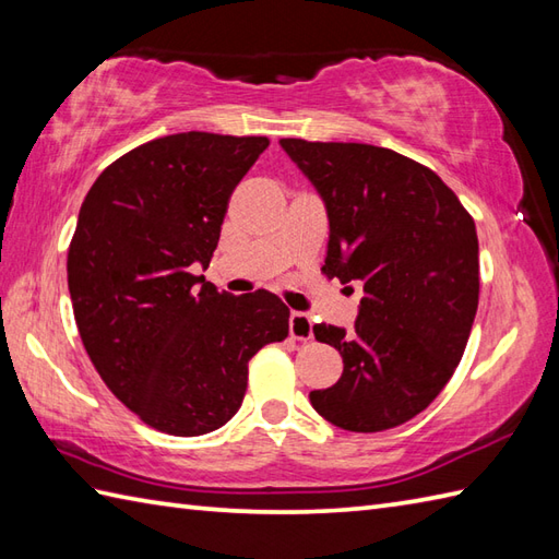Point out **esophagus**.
Masks as SVG:
<instances>
[{
	"mask_svg": "<svg viewBox=\"0 0 559 559\" xmlns=\"http://www.w3.org/2000/svg\"><path fill=\"white\" fill-rule=\"evenodd\" d=\"M290 336L298 341H310L312 338V317L305 312H293L288 319Z\"/></svg>",
	"mask_w": 559,
	"mask_h": 559,
	"instance_id": "1",
	"label": "esophagus"
}]
</instances>
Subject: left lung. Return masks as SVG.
Here are the masks:
<instances>
[{"label":"left lung","instance_id":"left-lung-1","mask_svg":"<svg viewBox=\"0 0 559 559\" xmlns=\"http://www.w3.org/2000/svg\"><path fill=\"white\" fill-rule=\"evenodd\" d=\"M278 144L324 201V273L365 290L350 331L312 329L341 353L343 374L310 403L343 430H389L430 406L466 348L480 290L476 223L430 168L391 148Z\"/></svg>","mask_w":559,"mask_h":559}]
</instances>
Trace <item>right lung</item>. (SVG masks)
<instances>
[{"label": "right lung", "mask_w": 559, "mask_h": 559, "mask_svg": "<svg viewBox=\"0 0 559 559\" xmlns=\"http://www.w3.org/2000/svg\"><path fill=\"white\" fill-rule=\"evenodd\" d=\"M266 146V136L209 132L153 139L108 165L81 204L67 278L83 348L160 432L223 427L242 406L249 358L288 336L290 310L273 293H218L194 276Z\"/></svg>", "instance_id": "obj_1"}]
</instances>
